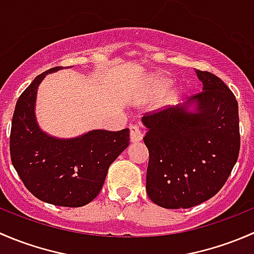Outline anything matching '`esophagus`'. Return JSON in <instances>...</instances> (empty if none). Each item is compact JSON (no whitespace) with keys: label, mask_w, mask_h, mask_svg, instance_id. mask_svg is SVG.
Instances as JSON below:
<instances>
[{"label":"esophagus","mask_w":254,"mask_h":254,"mask_svg":"<svg viewBox=\"0 0 254 254\" xmlns=\"http://www.w3.org/2000/svg\"><path fill=\"white\" fill-rule=\"evenodd\" d=\"M130 141L131 142H139L141 141L143 134L140 130V127L137 125H130Z\"/></svg>","instance_id":"obj_1"}]
</instances>
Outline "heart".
Segmentation results:
<instances>
[{"instance_id":"heart-1","label":"heart","mask_w":254,"mask_h":254,"mask_svg":"<svg viewBox=\"0 0 254 254\" xmlns=\"http://www.w3.org/2000/svg\"><path fill=\"white\" fill-rule=\"evenodd\" d=\"M170 84H171V79L166 77V76H161V77L156 78L155 82H153V89H152L153 94H155V96H160V94H162L163 92L170 87ZM175 99H176V92L175 91L170 92V93L165 97V99H163V103L171 104Z\"/></svg>"}]
</instances>
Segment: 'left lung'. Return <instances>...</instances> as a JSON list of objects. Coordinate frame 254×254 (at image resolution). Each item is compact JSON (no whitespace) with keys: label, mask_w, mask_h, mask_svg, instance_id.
I'll return each instance as SVG.
<instances>
[{"label":"left lung","mask_w":254,"mask_h":254,"mask_svg":"<svg viewBox=\"0 0 254 254\" xmlns=\"http://www.w3.org/2000/svg\"><path fill=\"white\" fill-rule=\"evenodd\" d=\"M203 91L142 118L148 148L146 191L165 209H188L224 187L240 152L238 104L217 76L195 70Z\"/></svg>","instance_id":"left-lung-1"}]
</instances>
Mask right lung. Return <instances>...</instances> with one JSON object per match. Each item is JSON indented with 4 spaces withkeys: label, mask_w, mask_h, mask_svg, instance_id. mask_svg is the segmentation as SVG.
I'll return each instance as SVG.
<instances>
[{
    "label": "right lung",
    "mask_w": 254,
    "mask_h": 254,
    "mask_svg": "<svg viewBox=\"0 0 254 254\" xmlns=\"http://www.w3.org/2000/svg\"><path fill=\"white\" fill-rule=\"evenodd\" d=\"M53 67L40 73L20 94L12 119L9 151L25 188L39 200L78 207L99 194L109 166L129 146V129L91 130L70 139L43 131L35 117L38 87Z\"/></svg>",
    "instance_id": "obj_1"
}]
</instances>
